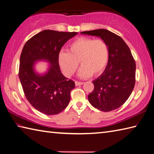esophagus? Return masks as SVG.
Here are the masks:
<instances>
[{"mask_svg":"<svg viewBox=\"0 0 154 154\" xmlns=\"http://www.w3.org/2000/svg\"><path fill=\"white\" fill-rule=\"evenodd\" d=\"M75 84L76 86H79V85H81L83 84V82H80V81H75Z\"/></svg>","mask_w":154,"mask_h":154,"instance_id":"obj_1","label":"esophagus"}]
</instances>
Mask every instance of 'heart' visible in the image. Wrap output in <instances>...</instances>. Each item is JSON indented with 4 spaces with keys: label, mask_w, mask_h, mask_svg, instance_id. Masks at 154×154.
<instances>
[{
    "label": "heart",
    "mask_w": 154,
    "mask_h": 154,
    "mask_svg": "<svg viewBox=\"0 0 154 154\" xmlns=\"http://www.w3.org/2000/svg\"><path fill=\"white\" fill-rule=\"evenodd\" d=\"M109 59V48L103 39L81 37L69 45L68 52L61 51L58 63L63 74L71 77L76 72L79 62L82 66L79 75L89 77H97L105 69Z\"/></svg>",
    "instance_id": "heart-1"
}]
</instances>
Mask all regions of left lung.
Segmentation results:
<instances>
[{
	"label": "left lung",
	"mask_w": 154,
	"mask_h": 154,
	"mask_svg": "<svg viewBox=\"0 0 154 154\" xmlns=\"http://www.w3.org/2000/svg\"><path fill=\"white\" fill-rule=\"evenodd\" d=\"M81 34L100 37L109 48L105 70L94 81V90L88 96L94 108L109 112L121 106L131 94L136 82V62L129 47L119 35L105 29Z\"/></svg>",
	"instance_id": "left-lung-1"
}]
</instances>
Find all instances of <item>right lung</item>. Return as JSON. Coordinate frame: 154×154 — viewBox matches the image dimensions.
<instances>
[{
  "label": "right lung",
  "instance_id": "right-lung-1",
  "mask_svg": "<svg viewBox=\"0 0 154 154\" xmlns=\"http://www.w3.org/2000/svg\"><path fill=\"white\" fill-rule=\"evenodd\" d=\"M77 32L43 30L26 42L22 49L19 79L27 100L40 112L54 115L63 111L70 100L75 82L61 73L58 55L63 45ZM44 59L52 65L44 75L33 71L35 60Z\"/></svg>",
  "mask_w": 154,
  "mask_h": 154
}]
</instances>
